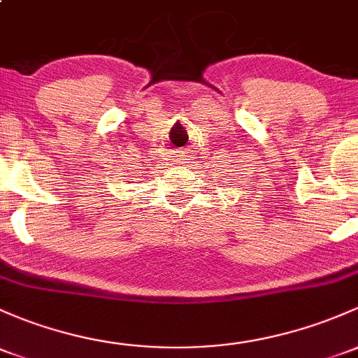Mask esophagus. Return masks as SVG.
<instances>
[{
	"mask_svg": "<svg viewBox=\"0 0 358 358\" xmlns=\"http://www.w3.org/2000/svg\"><path fill=\"white\" fill-rule=\"evenodd\" d=\"M176 152H178V154H176V156H178V161H182V163H183V161H185V159H182V157H180V156H185V152H183V150H176Z\"/></svg>",
	"mask_w": 358,
	"mask_h": 358,
	"instance_id": "1",
	"label": "esophagus"
}]
</instances>
